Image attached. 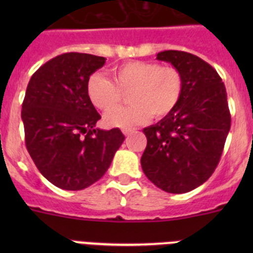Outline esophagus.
<instances>
[{"instance_id":"1","label":"esophagus","mask_w":253,"mask_h":253,"mask_svg":"<svg viewBox=\"0 0 253 253\" xmlns=\"http://www.w3.org/2000/svg\"><path fill=\"white\" fill-rule=\"evenodd\" d=\"M134 131H135V129H130V128L123 129V133H124L125 137H128V135H130V134L134 133Z\"/></svg>"}]
</instances>
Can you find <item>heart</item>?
I'll return each mask as SVG.
<instances>
[{
    "label": "heart",
    "instance_id": "b5f03b06",
    "mask_svg": "<svg viewBox=\"0 0 253 253\" xmlns=\"http://www.w3.org/2000/svg\"><path fill=\"white\" fill-rule=\"evenodd\" d=\"M111 73L114 82L101 73H93L86 84L88 100L101 111L118 106L123 101V93L128 92L130 105L105 115V123L110 126L131 128L151 115H169L177 106L184 91L182 73L173 66L133 60L115 67Z\"/></svg>",
    "mask_w": 253,
    "mask_h": 253
}]
</instances>
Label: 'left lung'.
Segmentation results:
<instances>
[{"instance_id":"left-lung-1","label":"left lung","mask_w":253,"mask_h":253,"mask_svg":"<svg viewBox=\"0 0 253 253\" xmlns=\"http://www.w3.org/2000/svg\"><path fill=\"white\" fill-rule=\"evenodd\" d=\"M158 60L181 71L184 91L177 106L157 124L144 128L143 172L163 191L182 194L213 175L231 129L227 91L220 76L202 58L165 50Z\"/></svg>"}]
</instances>
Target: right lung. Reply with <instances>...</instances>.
<instances>
[{"mask_svg": "<svg viewBox=\"0 0 253 253\" xmlns=\"http://www.w3.org/2000/svg\"><path fill=\"white\" fill-rule=\"evenodd\" d=\"M104 57L64 53L31 76L22 102L25 144L40 173L63 190H82L105 175L125 137L95 129L101 119L86 92Z\"/></svg>", "mask_w": 253, "mask_h": 253, "instance_id": "add662e5", "label": "right lung"}]
</instances>
